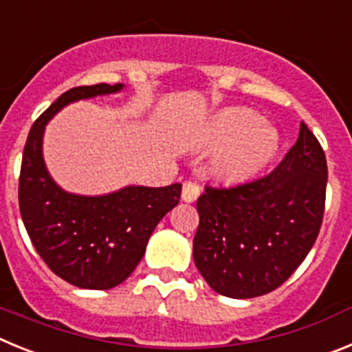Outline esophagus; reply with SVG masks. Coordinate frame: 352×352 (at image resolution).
Listing matches in <instances>:
<instances>
[{"label":"esophagus","instance_id":"esophagus-1","mask_svg":"<svg viewBox=\"0 0 352 352\" xmlns=\"http://www.w3.org/2000/svg\"><path fill=\"white\" fill-rule=\"evenodd\" d=\"M199 192H201V188H199L196 182H184V186H182V199H184V201H188V204H191V201H196V199H198V196H199Z\"/></svg>","mask_w":352,"mask_h":352}]
</instances>
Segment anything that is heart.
Returning a JSON list of instances; mask_svg holds the SVG:
<instances>
[{
  "mask_svg": "<svg viewBox=\"0 0 352 352\" xmlns=\"http://www.w3.org/2000/svg\"><path fill=\"white\" fill-rule=\"evenodd\" d=\"M205 144L221 147L212 161L214 175L226 182H242L270 163L277 153L278 135L252 110L230 107L212 117Z\"/></svg>",
  "mask_w": 352,
  "mask_h": 352,
  "instance_id": "b5f03b06",
  "label": "heart"
}]
</instances>
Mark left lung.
<instances>
[{
    "instance_id": "left-lung-1",
    "label": "left lung",
    "mask_w": 352,
    "mask_h": 352,
    "mask_svg": "<svg viewBox=\"0 0 352 352\" xmlns=\"http://www.w3.org/2000/svg\"><path fill=\"white\" fill-rule=\"evenodd\" d=\"M326 182L324 151L302 122L274 172L231 188L207 186L196 204L192 258L208 286L242 300L286 283L319 235Z\"/></svg>"
}]
</instances>
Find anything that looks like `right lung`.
Segmentation results:
<instances>
[{"label":"right lung","instance_id":"obj_1","mask_svg":"<svg viewBox=\"0 0 352 352\" xmlns=\"http://www.w3.org/2000/svg\"><path fill=\"white\" fill-rule=\"evenodd\" d=\"M122 87L96 84L66 91L34 121L22 154L19 208L28 235L47 267L82 289H110L124 283L182 191V184L126 186L109 195L82 196L59 188L47 172L42 148L47 122L74 101Z\"/></svg>","mask_w":352,"mask_h":352}]
</instances>
